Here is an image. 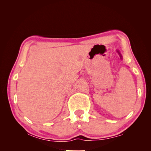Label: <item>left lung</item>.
I'll use <instances>...</instances> for the list:
<instances>
[{
  "mask_svg": "<svg viewBox=\"0 0 151 151\" xmlns=\"http://www.w3.org/2000/svg\"><path fill=\"white\" fill-rule=\"evenodd\" d=\"M116 52H118V54L119 55V56H120V57H121V59H122V55H121V52H119V51L118 50H116Z\"/></svg>",
  "mask_w": 151,
  "mask_h": 151,
  "instance_id": "obj_1",
  "label": "left lung"
}]
</instances>
